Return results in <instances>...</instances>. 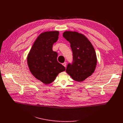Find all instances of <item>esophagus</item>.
<instances>
[{
    "mask_svg": "<svg viewBox=\"0 0 123 123\" xmlns=\"http://www.w3.org/2000/svg\"><path fill=\"white\" fill-rule=\"evenodd\" d=\"M63 65L65 67H66V65H67V63L65 62H64V63H63Z\"/></svg>",
    "mask_w": 123,
    "mask_h": 123,
    "instance_id": "34e87169",
    "label": "esophagus"
}]
</instances>
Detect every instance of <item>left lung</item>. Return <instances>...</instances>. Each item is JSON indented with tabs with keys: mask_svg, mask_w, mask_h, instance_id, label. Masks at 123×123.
<instances>
[{
	"mask_svg": "<svg viewBox=\"0 0 123 123\" xmlns=\"http://www.w3.org/2000/svg\"><path fill=\"white\" fill-rule=\"evenodd\" d=\"M63 37L71 44L73 55V61L68 64L66 73L74 80L82 82L95 71L97 58L94 49L83 34L66 31Z\"/></svg>",
	"mask_w": 123,
	"mask_h": 123,
	"instance_id": "left-lung-1",
	"label": "left lung"
}]
</instances>
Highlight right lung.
I'll return each mask as SVG.
<instances>
[{
	"mask_svg": "<svg viewBox=\"0 0 123 123\" xmlns=\"http://www.w3.org/2000/svg\"><path fill=\"white\" fill-rule=\"evenodd\" d=\"M59 36L58 31L41 33L34 42L27 57V63L32 74L44 84L53 82L65 68L57 60L58 54L52 46Z\"/></svg>",
	"mask_w": 123,
	"mask_h": 123,
	"instance_id": "right-lung-1",
	"label": "right lung"
}]
</instances>
